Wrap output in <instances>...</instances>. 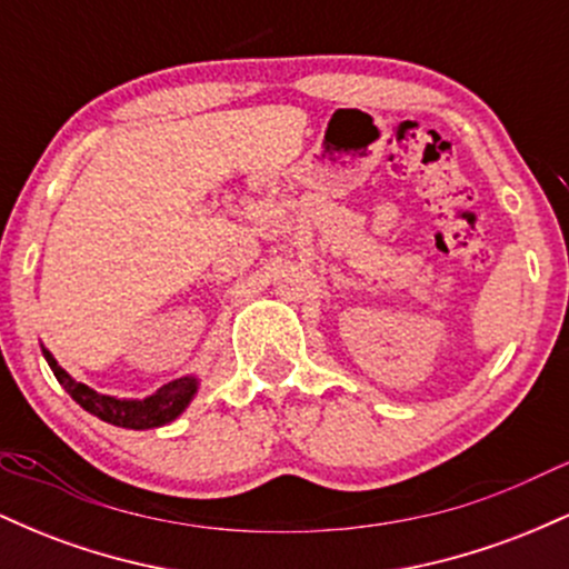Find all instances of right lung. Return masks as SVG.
<instances>
[{
  "instance_id": "obj_1",
  "label": "right lung",
  "mask_w": 569,
  "mask_h": 569,
  "mask_svg": "<svg viewBox=\"0 0 569 569\" xmlns=\"http://www.w3.org/2000/svg\"><path fill=\"white\" fill-rule=\"evenodd\" d=\"M44 361L48 367L53 369L56 380L63 385V390L74 398L77 403L90 415H96L98 420L109 422V426L117 428H130V430H147V428H160L173 422L176 417L181 415L189 407L194 393H198V377H181V380H173L168 385H162L158 393L147 396V398H114V396H103L98 390L88 388V385L77 382L74 377L69 375L67 369L58 367V361L53 358V352L48 348H42Z\"/></svg>"
}]
</instances>
